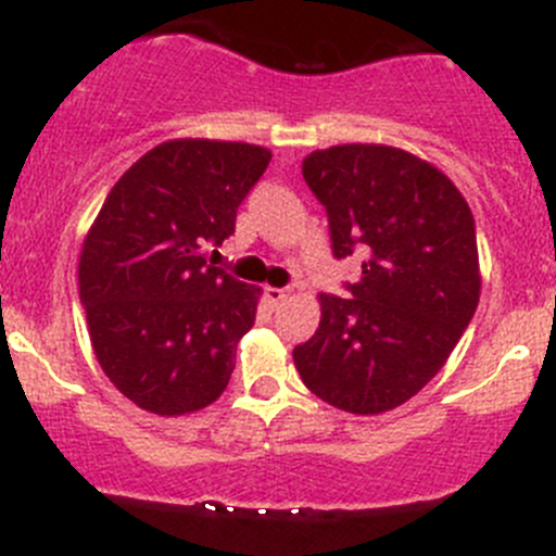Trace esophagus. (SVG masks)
Returning a JSON list of instances; mask_svg holds the SVG:
<instances>
[{
    "label": "esophagus",
    "mask_w": 556,
    "mask_h": 556,
    "mask_svg": "<svg viewBox=\"0 0 556 556\" xmlns=\"http://www.w3.org/2000/svg\"><path fill=\"white\" fill-rule=\"evenodd\" d=\"M288 295H290L288 288H266L268 304H282V301L288 299Z\"/></svg>",
    "instance_id": "1"
}]
</instances>
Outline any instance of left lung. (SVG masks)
<instances>
[{"label": "left lung", "instance_id": "1", "mask_svg": "<svg viewBox=\"0 0 556 556\" xmlns=\"http://www.w3.org/2000/svg\"><path fill=\"white\" fill-rule=\"evenodd\" d=\"M328 212L333 257L361 252L350 295H319V328L293 350L317 397L382 414L417 395L479 306V250L468 201L428 161L387 144H336L304 159Z\"/></svg>", "mask_w": 556, "mask_h": 556}]
</instances>
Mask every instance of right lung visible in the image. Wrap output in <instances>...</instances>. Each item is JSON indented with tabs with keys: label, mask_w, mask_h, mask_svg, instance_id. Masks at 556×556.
Listing matches in <instances>:
<instances>
[{
	"label": "right lung",
	"mask_w": 556,
	"mask_h": 556,
	"mask_svg": "<svg viewBox=\"0 0 556 556\" xmlns=\"http://www.w3.org/2000/svg\"><path fill=\"white\" fill-rule=\"evenodd\" d=\"M268 161L257 144L172 139L117 179L88 231L77 274L93 352L144 412H199L228 387L261 290L206 252Z\"/></svg>",
	"instance_id": "add662e5"
}]
</instances>
